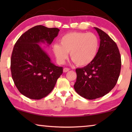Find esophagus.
I'll return each mask as SVG.
<instances>
[{"instance_id": "esophagus-1", "label": "esophagus", "mask_w": 132, "mask_h": 132, "mask_svg": "<svg viewBox=\"0 0 132 132\" xmlns=\"http://www.w3.org/2000/svg\"><path fill=\"white\" fill-rule=\"evenodd\" d=\"M69 70H70V69H69V68H64L63 69V72H64V73L68 72V71H69Z\"/></svg>"}]
</instances>
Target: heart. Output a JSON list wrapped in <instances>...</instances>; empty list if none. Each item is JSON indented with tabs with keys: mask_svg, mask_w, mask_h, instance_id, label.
Wrapping results in <instances>:
<instances>
[{
	"mask_svg": "<svg viewBox=\"0 0 132 132\" xmlns=\"http://www.w3.org/2000/svg\"><path fill=\"white\" fill-rule=\"evenodd\" d=\"M60 44H55L52 46L58 63L63 64L70 52L73 62L77 66H84L91 63L97 56L100 40L93 32L73 31L62 36Z\"/></svg>",
	"mask_w": 132,
	"mask_h": 132,
	"instance_id": "1",
	"label": "heart"
}]
</instances>
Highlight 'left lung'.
I'll list each match as a JSON object with an SVG mask.
<instances>
[{"instance_id": "1", "label": "left lung", "mask_w": 132, "mask_h": 132, "mask_svg": "<svg viewBox=\"0 0 132 132\" xmlns=\"http://www.w3.org/2000/svg\"><path fill=\"white\" fill-rule=\"evenodd\" d=\"M94 28L100 38L97 55L84 68L76 69V93L88 100H94L108 94L115 86L121 69V57L117 45L100 29Z\"/></svg>"}]
</instances>
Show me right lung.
<instances>
[{
	"label": "right lung",
	"instance_id": "obj_1",
	"mask_svg": "<svg viewBox=\"0 0 132 132\" xmlns=\"http://www.w3.org/2000/svg\"><path fill=\"white\" fill-rule=\"evenodd\" d=\"M59 31L57 28L36 26L22 34L14 45L12 76L18 90L26 97L40 100L47 96L63 73V68L52 63L38 44H51Z\"/></svg>",
	"mask_w": 132,
	"mask_h": 132
}]
</instances>
